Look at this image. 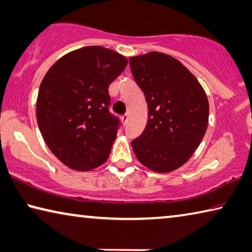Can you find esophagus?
Instances as JSON below:
<instances>
[{
    "instance_id": "esophagus-1",
    "label": "esophagus",
    "mask_w": 252,
    "mask_h": 252,
    "mask_svg": "<svg viewBox=\"0 0 252 252\" xmlns=\"http://www.w3.org/2000/svg\"><path fill=\"white\" fill-rule=\"evenodd\" d=\"M127 119H129V115H127V114H123V115H122V117H121V121H122L123 125H126V123L127 122Z\"/></svg>"
}]
</instances>
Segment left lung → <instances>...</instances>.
I'll return each mask as SVG.
<instances>
[{"instance_id": "obj_1", "label": "left lung", "mask_w": 252, "mask_h": 252, "mask_svg": "<svg viewBox=\"0 0 252 252\" xmlns=\"http://www.w3.org/2000/svg\"><path fill=\"white\" fill-rule=\"evenodd\" d=\"M145 94L148 122L131 142L138 160L156 173L183 166L201 143L209 123V101L196 77L169 55L151 51L130 57Z\"/></svg>"}]
</instances>
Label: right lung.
Here are the masks:
<instances>
[{"label":"right lung","instance_id":"1","mask_svg":"<svg viewBox=\"0 0 252 252\" xmlns=\"http://www.w3.org/2000/svg\"><path fill=\"white\" fill-rule=\"evenodd\" d=\"M126 63L125 56L90 46L63 56L43 77L37 98L40 132L69 168L92 170L109 158L120 123L109 111V86Z\"/></svg>","mask_w":252,"mask_h":252}]
</instances>
